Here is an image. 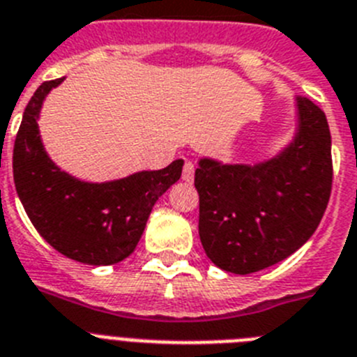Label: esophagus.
<instances>
[{"label":"esophagus","instance_id":"1","mask_svg":"<svg viewBox=\"0 0 357 357\" xmlns=\"http://www.w3.org/2000/svg\"><path fill=\"white\" fill-rule=\"evenodd\" d=\"M181 179L185 183H192L194 181V163L192 161H185V165H183V174Z\"/></svg>","mask_w":357,"mask_h":357}]
</instances>
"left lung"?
<instances>
[{
  "label": "left lung",
  "instance_id": "obj_1",
  "mask_svg": "<svg viewBox=\"0 0 357 357\" xmlns=\"http://www.w3.org/2000/svg\"><path fill=\"white\" fill-rule=\"evenodd\" d=\"M199 238L217 268L248 275L293 255L314 234L333 187L325 113L296 97L293 140L277 156L246 163L201 158Z\"/></svg>",
  "mask_w": 357,
  "mask_h": 357
}]
</instances>
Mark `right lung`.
<instances>
[{"instance_id": "1", "label": "right lung", "mask_w": 357, "mask_h": 357, "mask_svg": "<svg viewBox=\"0 0 357 357\" xmlns=\"http://www.w3.org/2000/svg\"><path fill=\"white\" fill-rule=\"evenodd\" d=\"M63 79L43 82L23 113L14 144V183L32 225L50 246L82 264H116L135 252L154 203L181 178L183 160L161 170L89 183L59 169L46 154L39 114Z\"/></svg>"}]
</instances>
